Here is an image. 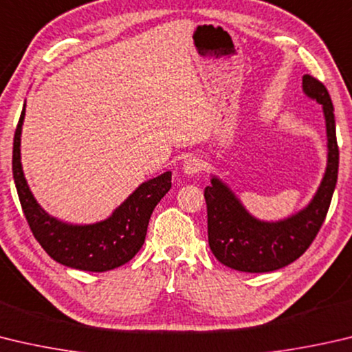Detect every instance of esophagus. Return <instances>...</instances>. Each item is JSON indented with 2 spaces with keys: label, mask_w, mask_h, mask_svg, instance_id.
Listing matches in <instances>:
<instances>
[{
  "label": "esophagus",
  "mask_w": 352,
  "mask_h": 352,
  "mask_svg": "<svg viewBox=\"0 0 352 352\" xmlns=\"http://www.w3.org/2000/svg\"><path fill=\"white\" fill-rule=\"evenodd\" d=\"M203 160L200 158V157H189V158H186L184 160V163H183V170L186 172L188 175H195V174H198V172H200L201 169H203Z\"/></svg>",
  "instance_id": "esophagus-1"
}]
</instances>
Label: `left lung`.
Returning <instances> with one entry per match:
<instances>
[{
	"instance_id": "obj_1",
	"label": "left lung",
	"mask_w": 352,
	"mask_h": 352,
	"mask_svg": "<svg viewBox=\"0 0 352 352\" xmlns=\"http://www.w3.org/2000/svg\"><path fill=\"white\" fill-rule=\"evenodd\" d=\"M303 91L323 106L328 133V166L312 201L289 219L267 223L254 219L219 178L204 189L208 206V240L210 251L232 270L271 272L303 255L327 219L338 174V146L334 106L328 89L311 75L303 76Z\"/></svg>"
}]
</instances>
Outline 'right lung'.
Instances as JSON below:
<instances>
[{"instance_id": "right-lung-1", "label": "right lung", "mask_w": 352, "mask_h": 352, "mask_svg": "<svg viewBox=\"0 0 352 352\" xmlns=\"http://www.w3.org/2000/svg\"><path fill=\"white\" fill-rule=\"evenodd\" d=\"M23 120L24 109L15 129L12 170L24 217L36 241L55 261L74 270L104 272L127 263L143 246L152 210L170 189V172L144 182L107 220L67 225L44 212L25 182L20 158Z\"/></svg>"}]
</instances>
